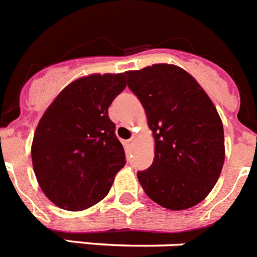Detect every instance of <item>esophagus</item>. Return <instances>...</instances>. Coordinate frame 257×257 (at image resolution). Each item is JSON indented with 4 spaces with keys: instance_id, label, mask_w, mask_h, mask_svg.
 I'll return each mask as SVG.
<instances>
[{
    "instance_id": "obj_1",
    "label": "esophagus",
    "mask_w": 257,
    "mask_h": 257,
    "mask_svg": "<svg viewBox=\"0 0 257 257\" xmlns=\"http://www.w3.org/2000/svg\"><path fill=\"white\" fill-rule=\"evenodd\" d=\"M133 143H135V139H129L128 141H126V145H128V148H132V145H133Z\"/></svg>"
}]
</instances>
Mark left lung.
Masks as SVG:
<instances>
[{
    "label": "left lung",
    "mask_w": 257,
    "mask_h": 257,
    "mask_svg": "<svg viewBox=\"0 0 257 257\" xmlns=\"http://www.w3.org/2000/svg\"><path fill=\"white\" fill-rule=\"evenodd\" d=\"M126 78L156 141L153 164L137 172L144 191L169 210L193 207L215 186L224 162L218 110L197 80L173 64L128 71Z\"/></svg>",
    "instance_id": "8db88e82"
}]
</instances>
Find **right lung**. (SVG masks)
<instances>
[{
  "mask_svg": "<svg viewBox=\"0 0 257 257\" xmlns=\"http://www.w3.org/2000/svg\"><path fill=\"white\" fill-rule=\"evenodd\" d=\"M125 87V74L84 76L68 84L42 116L31 160L42 191L58 207L80 211L100 202L126 164L108 116Z\"/></svg>",
  "mask_w": 257,
  "mask_h": 257,
  "instance_id": "right-lung-1",
  "label": "right lung"
}]
</instances>
